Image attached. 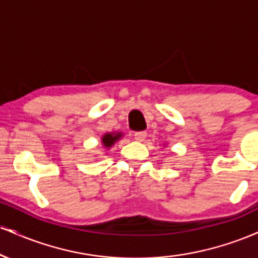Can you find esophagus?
<instances>
[{"mask_svg":"<svg viewBox=\"0 0 258 258\" xmlns=\"http://www.w3.org/2000/svg\"><path fill=\"white\" fill-rule=\"evenodd\" d=\"M133 137H135L136 141H138V142H143L144 139L147 138V132H144V131H138V132H135V133H133Z\"/></svg>","mask_w":258,"mask_h":258,"instance_id":"obj_1","label":"esophagus"}]
</instances>
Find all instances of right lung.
Masks as SVG:
<instances>
[{"label":"right lung","instance_id":"obj_1","mask_svg":"<svg viewBox=\"0 0 258 258\" xmlns=\"http://www.w3.org/2000/svg\"><path fill=\"white\" fill-rule=\"evenodd\" d=\"M122 137H123L122 132L115 131V132L104 133V135L102 136V138H100V144H102V147L104 148V149L109 150L117 141H119V139H121Z\"/></svg>","mask_w":258,"mask_h":258}]
</instances>
